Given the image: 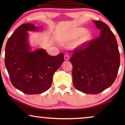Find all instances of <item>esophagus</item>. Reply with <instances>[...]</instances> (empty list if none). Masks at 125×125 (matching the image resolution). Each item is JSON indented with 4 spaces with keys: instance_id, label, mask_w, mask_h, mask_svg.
<instances>
[{
    "instance_id": "esophagus-1",
    "label": "esophagus",
    "mask_w": 125,
    "mask_h": 125,
    "mask_svg": "<svg viewBox=\"0 0 125 125\" xmlns=\"http://www.w3.org/2000/svg\"><path fill=\"white\" fill-rule=\"evenodd\" d=\"M64 59L65 60H69V56L68 55V54H65L64 55Z\"/></svg>"
}]
</instances>
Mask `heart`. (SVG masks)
<instances>
[{
    "instance_id": "heart-1",
    "label": "heart",
    "mask_w": 125,
    "mask_h": 125,
    "mask_svg": "<svg viewBox=\"0 0 125 125\" xmlns=\"http://www.w3.org/2000/svg\"><path fill=\"white\" fill-rule=\"evenodd\" d=\"M85 31V29L83 28H79L78 30H77L76 31H74L73 33L65 38L64 40V42H73V41H75L77 40L78 37L81 36L83 34L84 35L82 36L80 38L77 40V42H76V45L78 46V47H80V46L83 45L84 44H86L87 42H89V40H90V35L88 32L84 33Z\"/></svg>"
}]
</instances>
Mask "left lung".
Instances as JSON below:
<instances>
[{
    "label": "left lung",
    "mask_w": 125,
    "mask_h": 125,
    "mask_svg": "<svg viewBox=\"0 0 125 125\" xmlns=\"http://www.w3.org/2000/svg\"><path fill=\"white\" fill-rule=\"evenodd\" d=\"M100 30L99 37L75 49L70 59L75 88L86 94H98L112 85L120 65L115 35L108 25L93 20Z\"/></svg>",
    "instance_id": "1"
}]
</instances>
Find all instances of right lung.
Segmentation results:
<instances>
[{
    "label": "right lung",
    "instance_id": "add662e5",
    "mask_svg": "<svg viewBox=\"0 0 125 125\" xmlns=\"http://www.w3.org/2000/svg\"><path fill=\"white\" fill-rule=\"evenodd\" d=\"M38 29L31 23L20 25L8 39L5 48V65L12 84L27 94L49 89L53 75L64 61L62 53L52 56L43 49L31 51L27 31Z\"/></svg>",
    "mask_w": 125,
    "mask_h": 125
}]
</instances>
